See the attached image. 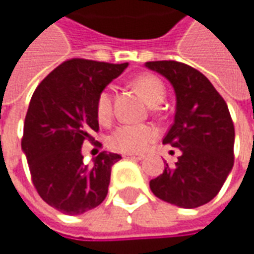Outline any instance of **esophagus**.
Wrapping results in <instances>:
<instances>
[{
	"label": "esophagus",
	"mask_w": 254,
	"mask_h": 254,
	"mask_svg": "<svg viewBox=\"0 0 254 254\" xmlns=\"http://www.w3.org/2000/svg\"><path fill=\"white\" fill-rule=\"evenodd\" d=\"M124 158H130V160H142L144 157L140 155V154H124Z\"/></svg>",
	"instance_id": "esophagus-1"
}]
</instances>
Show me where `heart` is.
<instances>
[{"label": "heart", "instance_id": "1", "mask_svg": "<svg viewBox=\"0 0 254 254\" xmlns=\"http://www.w3.org/2000/svg\"><path fill=\"white\" fill-rule=\"evenodd\" d=\"M134 86L147 102L157 106L165 96V87L154 74H141L134 79ZM96 113L99 122L106 124L113 116V90L103 89L96 100ZM158 132L150 124H122L109 135V147L124 154H137L145 151L157 140Z\"/></svg>", "mask_w": 254, "mask_h": 254}]
</instances>
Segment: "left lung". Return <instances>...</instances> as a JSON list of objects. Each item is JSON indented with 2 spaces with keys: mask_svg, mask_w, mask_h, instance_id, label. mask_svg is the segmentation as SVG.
<instances>
[{
  "mask_svg": "<svg viewBox=\"0 0 254 254\" xmlns=\"http://www.w3.org/2000/svg\"><path fill=\"white\" fill-rule=\"evenodd\" d=\"M175 92V116L162 144L180 148L175 167L168 164L150 181L152 193L180 208H198L212 200L233 168L235 127L228 104L208 77L175 61L147 62Z\"/></svg>",
  "mask_w": 254,
  "mask_h": 254,
  "instance_id": "8db88e82",
  "label": "left lung"
}]
</instances>
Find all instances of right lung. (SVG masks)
I'll use <instances>...</instances> for the list:
<instances>
[{"instance_id":"right-lung-1","label":"right lung","mask_w":254,"mask_h":254,"mask_svg":"<svg viewBox=\"0 0 254 254\" xmlns=\"http://www.w3.org/2000/svg\"><path fill=\"white\" fill-rule=\"evenodd\" d=\"M128 64L70 59L36 87L21 142L41 198L66 215H82L107 196L112 167L122 158L102 151L83 164L82 145L99 131L96 100Z\"/></svg>"}]
</instances>
